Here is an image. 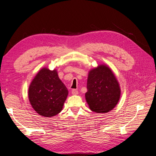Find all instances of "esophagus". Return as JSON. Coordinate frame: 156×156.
I'll list each match as a JSON object with an SVG mask.
<instances>
[{
  "mask_svg": "<svg viewBox=\"0 0 156 156\" xmlns=\"http://www.w3.org/2000/svg\"><path fill=\"white\" fill-rule=\"evenodd\" d=\"M71 93L73 95H77L78 94V91L76 89H73L71 90Z\"/></svg>",
  "mask_w": 156,
  "mask_h": 156,
  "instance_id": "esophagus-1",
  "label": "esophagus"
}]
</instances>
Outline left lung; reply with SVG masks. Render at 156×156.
I'll list each match as a JSON object with an SVG mask.
<instances>
[{"instance_id":"8db88e82","label":"left lung","mask_w":156,"mask_h":156,"mask_svg":"<svg viewBox=\"0 0 156 156\" xmlns=\"http://www.w3.org/2000/svg\"><path fill=\"white\" fill-rule=\"evenodd\" d=\"M85 99L92 111L106 113L118 104L121 90L114 73L105 65H99L90 71Z\"/></svg>"}]
</instances>
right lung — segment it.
<instances>
[{
    "label": "right lung",
    "mask_w": 156,
    "mask_h": 156,
    "mask_svg": "<svg viewBox=\"0 0 156 156\" xmlns=\"http://www.w3.org/2000/svg\"><path fill=\"white\" fill-rule=\"evenodd\" d=\"M68 95L56 70L41 69L32 80L28 90L30 102L34 110L44 117L59 114Z\"/></svg>",
    "instance_id": "1"
}]
</instances>
